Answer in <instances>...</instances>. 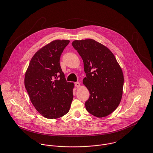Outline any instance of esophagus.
Masks as SVG:
<instances>
[{
    "mask_svg": "<svg viewBox=\"0 0 153 153\" xmlns=\"http://www.w3.org/2000/svg\"><path fill=\"white\" fill-rule=\"evenodd\" d=\"M75 86L76 87L79 88L80 87V83L79 82H75Z\"/></svg>",
    "mask_w": 153,
    "mask_h": 153,
    "instance_id": "34e87169",
    "label": "esophagus"
}]
</instances>
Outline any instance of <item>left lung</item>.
<instances>
[{
    "label": "left lung",
    "mask_w": 153,
    "mask_h": 153,
    "mask_svg": "<svg viewBox=\"0 0 153 153\" xmlns=\"http://www.w3.org/2000/svg\"><path fill=\"white\" fill-rule=\"evenodd\" d=\"M73 47L81 56L86 77L83 84L89 92L85 102L88 112L104 117L119 105L124 85V75L117 59L108 48L94 39L75 40Z\"/></svg>",
    "instance_id": "1"
}]
</instances>
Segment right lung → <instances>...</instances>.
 <instances>
[{"label":"right lung","mask_w":153,"mask_h":153,"mask_svg":"<svg viewBox=\"0 0 153 153\" xmlns=\"http://www.w3.org/2000/svg\"><path fill=\"white\" fill-rule=\"evenodd\" d=\"M68 40L47 44L32 58L25 76V87L36 109L44 117L59 118L68 112L74 84L67 82L59 61Z\"/></svg>","instance_id":"add662e5"}]
</instances>
